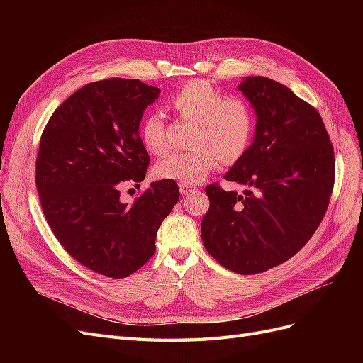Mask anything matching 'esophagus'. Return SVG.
Segmentation results:
<instances>
[{
    "label": "esophagus",
    "mask_w": 363,
    "mask_h": 363,
    "mask_svg": "<svg viewBox=\"0 0 363 363\" xmlns=\"http://www.w3.org/2000/svg\"><path fill=\"white\" fill-rule=\"evenodd\" d=\"M179 189H180V192H182L183 195H188V194L192 192L195 188H194V186H191V184H179Z\"/></svg>",
    "instance_id": "esophagus-1"
}]
</instances>
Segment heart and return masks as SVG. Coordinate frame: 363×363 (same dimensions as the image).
Segmentation results:
<instances>
[{
	"label": "heart",
	"instance_id": "heart-1",
	"mask_svg": "<svg viewBox=\"0 0 363 363\" xmlns=\"http://www.w3.org/2000/svg\"><path fill=\"white\" fill-rule=\"evenodd\" d=\"M169 104L180 118L195 121L192 144L199 147L157 162L155 172L159 179L196 184L218 168L221 159L233 163L245 155L255 131V115L242 98L224 96L213 84L196 80L175 92ZM140 140L152 155L168 151V124L162 113L151 112L142 121Z\"/></svg>",
	"mask_w": 363,
	"mask_h": 363
}]
</instances>
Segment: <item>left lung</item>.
<instances>
[{"label":"left lung","instance_id":"8db88e82","mask_svg":"<svg viewBox=\"0 0 363 363\" xmlns=\"http://www.w3.org/2000/svg\"><path fill=\"white\" fill-rule=\"evenodd\" d=\"M256 113L255 138L224 179L242 195L208 184L201 223L208 255L250 276L296 255L321 224L335 183L330 138L311 104L267 77L238 86Z\"/></svg>","mask_w":363,"mask_h":363}]
</instances>
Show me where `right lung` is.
<instances>
[{
	"instance_id": "right-lung-1",
	"label": "right lung",
	"mask_w": 363,
	"mask_h": 363,
	"mask_svg": "<svg viewBox=\"0 0 363 363\" xmlns=\"http://www.w3.org/2000/svg\"><path fill=\"white\" fill-rule=\"evenodd\" d=\"M159 95L139 80L89 83L56 108L40 138L43 215L62 247L101 276L124 279L144 267L180 199L177 183L159 180L133 204L119 200L124 186L145 179L150 157L139 125Z\"/></svg>"
}]
</instances>
